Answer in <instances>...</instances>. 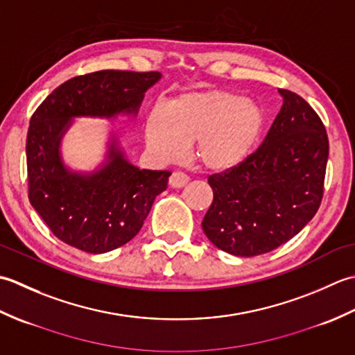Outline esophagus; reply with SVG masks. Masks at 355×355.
I'll return each instance as SVG.
<instances>
[{
    "mask_svg": "<svg viewBox=\"0 0 355 355\" xmlns=\"http://www.w3.org/2000/svg\"><path fill=\"white\" fill-rule=\"evenodd\" d=\"M187 182H189V177H187L184 172H180V171L173 172L172 175L169 177V184L172 187H175V189H180V187L186 186Z\"/></svg>",
    "mask_w": 355,
    "mask_h": 355,
    "instance_id": "34e87169",
    "label": "esophagus"
}]
</instances>
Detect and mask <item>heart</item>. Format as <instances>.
I'll list each match as a JSON object with an SVG mask.
<instances>
[{
  "label": "heart",
  "mask_w": 355,
  "mask_h": 355,
  "mask_svg": "<svg viewBox=\"0 0 355 355\" xmlns=\"http://www.w3.org/2000/svg\"><path fill=\"white\" fill-rule=\"evenodd\" d=\"M266 114L258 103L225 89L184 93L168 108L148 114V149L163 162H173L193 143V158L202 169L227 172L244 163L258 145Z\"/></svg>",
  "instance_id": "1"
}]
</instances>
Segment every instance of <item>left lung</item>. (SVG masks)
Listing matches in <instances>:
<instances>
[{
	"label": "left lung",
	"mask_w": 355,
	"mask_h": 355,
	"mask_svg": "<svg viewBox=\"0 0 355 355\" xmlns=\"http://www.w3.org/2000/svg\"><path fill=\"white\" fill-rule=\"evenodd\" d=\"M284 99L267 137L244 163L209 177L214 201L202 230L220 250L243 258L275 250L318 212L328 162V135L302 97Z\"/></svg>",
	"instance_id": "left-lung-1"
}]
</instances>
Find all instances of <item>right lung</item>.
<instances>
[{
	"instance_id": "obj_1",
	"label": "right lung",
	"mask_w": 355,
	"mask_h": 355,
	"mask_svg": "<svg viewBox=\"0 0 355 355\" xmlns=\"http://www.w3.org/2000/svg\"><path fill=\"white\" fill-rule=\"evenodd\" d=\"M160 79L158 71L119 70L73 78L47 96L30 119L28 200L65 244L101 254L130 243L157 195L168 187L171 172L134 166L112 130L103 160L93 171L70 168L61 149L76 119L137 117L145 93Z\"/></svg>"
}]
</instances>
